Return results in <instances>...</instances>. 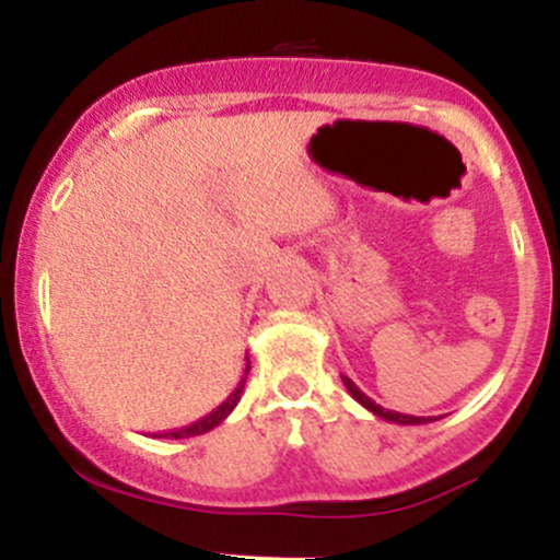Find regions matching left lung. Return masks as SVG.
<instances>
[{"label":"left lung","mask_w":560,"mask_h":560,"mask_svg":"<svg viewBox=\"0 0 560 560\" xmlns=\"http://www.w3.org/2000/svg\"><path fill=\"white\" fill-rule=\"evenodd\" d=\"M342 382H345L347 392H350V395L355 397V400L361 402L365 410H371V413L378 416V419H384V421H389V423H405V427H413V423H429V421H436V416H429V419H427V416H405V413H397V410H387V408H382V405H376L374 400H371L369 395H365V392L358 389V384L352 382V378L342 376Z\"/></svg>","instance_id":"left-lung-1"}]
</instances>
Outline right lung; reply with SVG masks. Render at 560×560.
I'll use <instances>...</instances> for the list:
<instances>
[{
    "label": "right lung",
    "instance_id": "right-lung-1",
    "mask_svg": "<svg viewBox=\"0 0 560 560\" xmlns=\"http://www.w3.org/2000/svg\"><path fill=\"white\" fill-rule=\"evenodd\" d=\"M247 371H249V358H247V365H244V376L240 378V384H236V389L231 392L226 400L218 405L213 413H208V416H205V419L195 421V423H191V427L176 429V432H163V434H155V436H160V440H184V436H197V434L210 432V429H215L223 419H229V413L236 408V402H240V397H242V392H244V382H247Z\"/></svg>",
    "mask_w": 560,
    "mask_h": 560
}]
</instances>
